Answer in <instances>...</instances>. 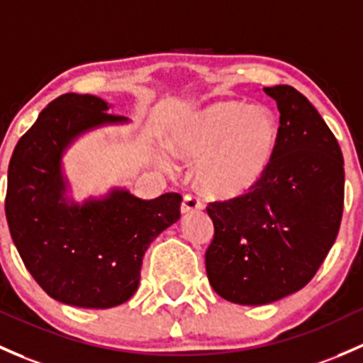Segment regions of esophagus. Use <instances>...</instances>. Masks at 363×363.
Segmentation results:
<instances>
[{
    "label": "esophagus",
    "mask_w": 363,
    "mask_h": 363,
    "mask_svg": "<svg viewBox=\"0 0 363 363\" xmlns=\"http://www.w3.org/2000/svg\"><path fill=\"white\" fill-rule=\"evenodd\" d=\"M203 208V203H201L200 198H196L194 194H184L181 203V211L182 213H189V212H198Z\"/></svg>",
    "instance_id": "1"
}]
</instances>
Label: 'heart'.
Returning a JSON list of instances; mask_svg holds the SVG:
<instances>
[{
  "mask_svg": "<svg viewBox=\"0 0 363 363\" xmlns=\"http://www.w3.org/2000/svg\"><path fill=\"white\" fill-rule=\"evenodd\" d=\"M278 123L266 106L219 101L179 121L169 133L175 156L198 162L196 184L217 198H235L257 184L277 146Z\"/></svg>",
  "mask_w": 363,
  "mask_h": 363,
  "instance_id": "obj_1",
  "label": "heart"
}]
</instances>
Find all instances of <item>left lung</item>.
Segmentation results:
<instances>
[{
	"label": "left lung",
	"mask_w": 363,
	"mask_h": 363,
	"mask_svg": "<svg viewBox=\"0 0 363 363\" xmlns=\"http://www.w3.org/2000/svg\"><path fill=\"white\" fill-rule=\"evenodd\" d=\"M280 111L269 167L249 193L208 203L205 252L212 289L226 301L268 304L315 277L345 207V162L334 133L294 86H266Z\"/></svg>",
	"instance_id": "1"
}]
</instances>
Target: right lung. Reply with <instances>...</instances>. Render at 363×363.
Listing matches in <instances>:
<instances>
[{
    "instance_id": "right-lung-1",
    "label": "right lung",
    "mask_w": 363,
    "mask_h": 363,
    "mask_svg": "<svg viewBox=\"0 0 363 363\" xmlns=\"http://www.w3.org/2000/svg\"><path fill=\"white\" fill-rule=\"evenodd\" d=\"M95 95L52 101L15 146L5 213L28 272L48 296L79 308H113L135 294L152 240L181 217L182 196L140 200L125 189L83 205L67 200L62 155L82 133L125 118Z\"/></svg>"
}]
</instances>
